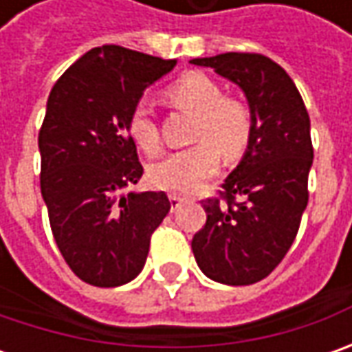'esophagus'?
Wrapping results in <instances>:
<instances>
[{"label": "esophagus", "instance_id": "34e87169", "mask_svg": "<svg viewBox=\"0 0 352 352\" xmlns=\"http://www.w3.org/2000/svg\"><path fill=\"white\" fill-rule=\"evenodd\" d=\"M168 199H170V206H172V211H174V210H178V208H180V206H182L184 201H186V197L176 196V194H170Z\"/></svg>", "mask_w": 352, "mask_h": 352}]
</instances>
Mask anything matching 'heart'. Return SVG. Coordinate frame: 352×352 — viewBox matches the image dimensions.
Returning <instances> with one entry per match:
<instances>
[{
    "instance_id": "1",
    "label": "heart",
    "mask_w": 352,
    "mask_h": 352,
    "mask_svg": "<svg viewBox=\"0 0 352 352\" xmlns=\"http://www.w3.org/2000/svg\"><path fill=\"white\" fill-rule=\"evenodd\" d=\"M172 105L197 117L194 148L172 153L151 164L146 178L153 188L172 194H194L219 170V153L236 158L250 141L252 117L249 107L239 100L225 98L221 86L210 76H184L166 91ZM129 135L146 155H156L160 135L151 109L139 103L129 119Z\"/></svg>"
}]
</instances>
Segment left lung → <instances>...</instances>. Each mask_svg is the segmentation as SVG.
Masks as SVG:
<instances>
[{
    "label": "left lung",
    "mask_w": 352,
    "mask_h": 352,
    "mask_svg": "<svg viewBox=\"0 0 352 352\" xmlns=\"http://www.w3.org/2000/svg\"><path fill=\"white\" fill-rule=\"evenodd\" d=\"M192 64L236 84L252 117L247 151L225 178V201H204L208 221L192 250L208 278L249 286L276 268L300 229L314 162L309 116L286 70L263 54L225 52Z\"/></svg>",
    "instance_id": "obj_1"
}]
</instances>
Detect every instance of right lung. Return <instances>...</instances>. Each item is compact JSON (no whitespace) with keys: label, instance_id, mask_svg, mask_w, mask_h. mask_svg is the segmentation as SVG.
<instances>
[{"label":"right lung","instance_id":"add662e5","mask_svg":"<svg viewBox=\"0 0 352 352\" xmlns=\"http://www.w3.org/2000/svg\"><path fill=\"white\" fill-rule=\"evenodd\" d=\"M176 60L103 45L58 78L38 133L41 194L54 241L76 276L116 288L139 276L151 235L170 211L164 192H129L142 166L129 119Z\"/></svg>","mask_w":352,"mask_h":352}]
</instances>
